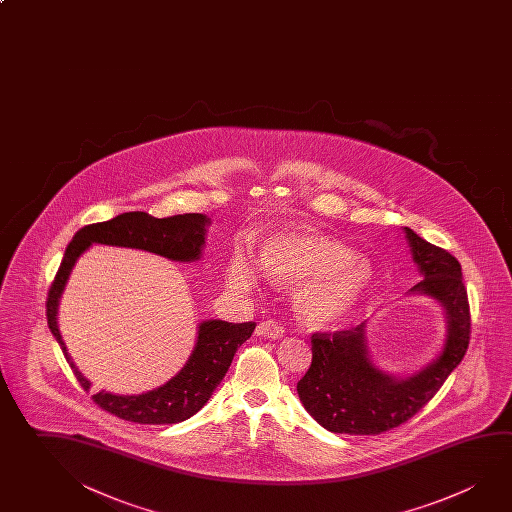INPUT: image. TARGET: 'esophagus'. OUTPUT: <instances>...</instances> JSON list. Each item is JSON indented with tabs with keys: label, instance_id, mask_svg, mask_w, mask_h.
<instances>
[{
	"label": "esophagus",
	"instance_id": "obj_1",
	"mask_svg": "<svg viewBox=\"0 0 512 512\" xmlns=\"http://www.w3.org/2000/svg\"><path fill=\"white\" fill-rule=\"evenodd\" d=\"M284 325L275 322V320H266V322L259 323L257 327V334L264 336V338H271V340H278L284 336Z\"/></svg>",
	"mask_w": 512,
	"mask_h": 512
}]
</instances>
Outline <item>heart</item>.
I'll list each match as a JSON object with an SVG mask.
<instances>
[{
	"label": "heart",
	"instance_id": "b5f03b06",
	"mask_svg": "<svg viewBox=\"0 0 512 512\" xmlns=\"http://www.w3.org/2000/svg\"><path fill=\"white\" fill-rule=\"evenodd\" d=\"M259 266L280 284H300L296 313L311 325H332L354 313L374 286L370 260L331 235L313 230H282L266 237ZM259 268L248 253L237 252L228 266L235 289L248 291L259 282Z\"/></svg>",
	"mask_w": 512,
	"mask_h": 512
}]
</instances>
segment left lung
I'll list each match as a JSON object with an SVG mask.
<instances>
[{"label": "left lung", "mask_w": 512, "mask_h": 512, "mask_svg": "<svg viewBox=\"0 0 512 512\" xmlns=\"http://www.w3.org/2000/svg\"><path fill=\"white\" fill-rule=\"evenodd\" d=\"M404 234L422 275L408 293L439 302L446 316V340L426 367L399 377L370 359L367 322L334 334L314 332L313 361L296 390L314 421L332 433L379 435L397 428L439 392L466 354L471 314L458 260L410 228Z\"/></svg>", "instance_id": "8db88e82"}]
</instances>
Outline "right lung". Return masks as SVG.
<instances>
[{"label":"right lung","instance_id":"add662e5","mask_svg":"<svg viewBox=\"0 0 512 512\" xmlns=\"http://www.w3.org/2000/svg\"><path fill=\"white\" fill-rule=\"evenodd\" d=\"M208 225L210 219L203 214L156 219L145 212H126L104 223L84 226L75 234L64 252L54 284L48 291L46 318L50 331L61 345L66 361L70 363L73 374L84 390H90L91 383L73 363L57 325L59 300L77 259L91 244L99 243L136 248L176 262H194L203 255ZM253 329L255 322L205 320L199 323L196 347L187 363L165 385L138 395H117L102 390L93 395V401L102 410L124 421L138 424H176L187 421L207 404L210 395L214 394L232 365L235 350L252 336Z\"/></svg>","mask_w":512,"mask_h":512}]
</instances>
